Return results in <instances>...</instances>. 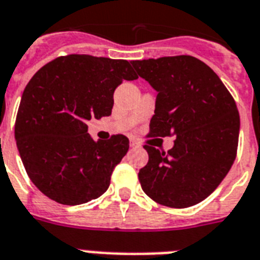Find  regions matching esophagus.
Segmentation results:
<instances>
[{
	"instance_id": "obj_1",
	"label": "esophagus",
	"mask_w": 260,
	"mask_h": 260,
	"mask_svg": "<svg viewBox=\"0 0 260 260\" xmlns=\"http://www.w3.org/2000/svg\"><path fill=\"white\" fill-rule=\"evenodd\" d=\"M129 145H131V148H139V147H140V145H139V144H137L136 141H134V140H131Z\"/></svg>"
}]
</instances>
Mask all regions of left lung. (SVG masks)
Segmentation results:
<instances>
[{
    "instance_id": "obj_1",
    "label": "left lung",
    "mask_w": 260,
    "mask_h": 260,
    "mask_svg": "<svg viewBox=\"0 0 260 260\" xmlns=\"http://www.w3.org/2000/svg\"><path fill=\"white\" fill-rule=\"evenodd\" d=\"M156 89L149 136L173 135L168 152L144 145L149 160L139 172L144 193L169 208H189L209 197L237 156L239 113L217 74L190 55L134 60Z\"/></svg>"
}]
</instances>
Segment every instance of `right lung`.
Masks as SVG:
<instances>
[{
  "label": "right lung",
  "instance_id": "1",
  "mask_svg": "<svg viewBox=\"0 0 260 260\" xmlns=\"http://www.w3.org/2000/svg\"><path fill=\"white\" fill-rule=\"evenodd\" d=\"M139 76L124 59L91 55L56 58L38 70L22 93L15 141L32 184L62 205H80L108 189L129 140H93L87 121L110 116L113 92Z\"/></svg>",
  "mask_w": 260,
  "mask_h": 260
}]
</instances>
